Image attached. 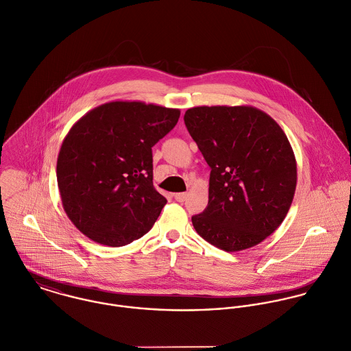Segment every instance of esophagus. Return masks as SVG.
Masks as SVG:
<instances>
[{
    "label": "esophagus",
    "mask_w": 351,
    "mask_h": 351,
    "mask_svg": "<svg viewBox=\"0 0 351 351\" xmlns=\"http://www.w3.org/2000/svg\"><path fill=\"white\" fill-rule=\"evenodd\" d=\"M173 197H175V199H176L178 202H184L186 198H187V194H186V193H179V194H175Z\"/></svg>",
    "instance_id": "34e87169"
}]
</instances>
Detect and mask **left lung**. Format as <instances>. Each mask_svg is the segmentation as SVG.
<instances>
[{
	"label": "left lung",
	"instance_id": "left-lung-1",
	"mask_svg": "<svg viewBox=\"0 0 351 351\" xmlns=\"http://www.w3.org/2000/svg\"><path fill=\"white\" fill-rule=\"evenodd\" d=\"M184 123L211 168L208 208L191 218L195 230L226 252L259 244L282 223L295 191L286 134L251 106L194 107Z\"/></svg>",
	"mask_w": 351,
	"mask_h": 351
}]
</instances>
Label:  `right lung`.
<instances>
[{
    "label": "right lung",
    "instance_id": "1",
    "mask_svg": "<svg viewBox=\"0 0 351 351\" xmlns=\"http://www.w3.org/2000/svg\"><path fill=\"white\" fill-rule=\"evenodd\" d=\"M180 111L111 101L78 119L62 142L57 182L64 209L90 240L122 247L142 237L167 199L153 186L152 147Z\"/></svg>",
    "mask_w": 351,
    "mask_h": 351
}]
</instances>
